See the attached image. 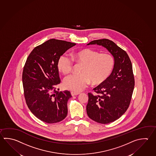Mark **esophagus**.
<instances>
[{"label":"esophagus","instance_id":"1","mask_svg":"<svg viewBox=\"0 0 156 156\" xmlns=\"http://www.w3.org/2000/svg\"><path fill=\"white\" fill-rule=\"evenodd\" d=\"M80 94V93H76V92H74V91H71V95L72 96H75V95H77Z\"/></svg>","mask_w":156,"mask_h":156}]
</instances>
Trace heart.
Segmentation results:
<instances>
[{"label":"heart","mask_w":156,"mask_h":156,"mask_svg":"<svg viewBox=\"0 0 156 156\" xmlns=\"http://www.w3.org/2000/svg\"><path fill=\"white\" fill-rule=\"evenodd\" d=\"M74 61L83 64L80 75L72 74L65 78L63 87L74 92H80L90 84H97L109 77L114 65V60L108 53H100L90 48L78 50L71 55ZM73 63L66 55H62L57 62V67L62 73L68 74L73 68Z\"/></svg>","instance_id":"b5f03b06"}]
</instances>
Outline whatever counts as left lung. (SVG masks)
<instances>
[{
  "label": "left lung",
  "instance_id": "1",
  "mask_svg": "<svg viewBox=\"0 0 156 156\" xmlns=\"http://www.w3.org/2000/svg\"><path fill=\"white\" fill-rule=\"evenodd\" d=\"M90 44L105 48L114 59L110 76L93 89L98 95L89 93L86 109L91 120L106 124L120 118L129 106L135 86L132 63L126 52L113 41L104 38L91 41L87 45Z\"/></svg>",
  "mask_w": 156,
  "mask_h": 156
}]
</instances>
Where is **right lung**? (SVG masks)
<instances>
[{
    "mask_svg": "<svg viewBox=\"0 0 156 156\" xmlns=\"http://www.w3.org/2000/svg\"><path fill=\"white\" fill-rule=\"evenodd\" d=\"M76 44L50 39L34 48L27 58L22 76L24 96L30 111L44 122L56 123L67 115V101L72 95L68 90H56L61 82L57 62Z\"/></svg>",
    "mask_w": 156,
    "mask_h": 156,
    "instance_id": "obj_1",
    "label": "right lung"
}]
</instances>
